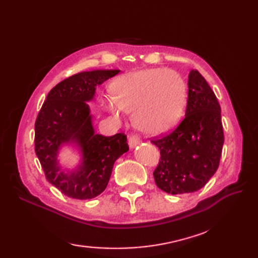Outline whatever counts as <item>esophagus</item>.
Instances as JSON below:
<instances>
[{"label":"esophagus","mask_w":258,"mask_h":258,"mask_svg":"<svg viewBox=\"0 0 258 258\" xmlns=\"http://www.w3.org/2000/svg\"><path fill=\"white\" fill-rule=\"evenodd\" d=\"M140 143V138L137 137V136H131L129 139H128V144L131 148H134L137 144Z\"/></svg>","instance_id":"34e87169"}]
</instances>
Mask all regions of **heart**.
<instances>
[{"label": "heart", "instance_id": "heart-1", "mask_svg": "<svg viewBox=\"0 0 258 258\" xmlns=\"http://www.w3.org/2000/svg\"><path fill=\"white\" fill-rule=\"evenodd\" d=\"M112 96L103 98L114 116L134 111L136 126L150 134L171 128L182 115L186 86L178 73L169 69H146L117 79Z\"/></svg>", "mask_w": 258, "mask_h": 258}]
</instances>
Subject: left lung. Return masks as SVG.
Segmentation results:
<instances>
[{"label":"left lung","instance_id":"8db88e82","mask_svg":"<svg viewBox=\"0 0 258 258\" xmlns=\"http://www.w3.org/2000/svg\"><path fill=\"white\" fill-rule=\"evenodd\" d=\"M160 150L155 183L171 195L202 188L220 165L224 144L221 106L209 84L197 70L188 75L185 117L165 136L152 139Z\"/></svg>","mask_w":258,"mask_h":258}]
</instances>
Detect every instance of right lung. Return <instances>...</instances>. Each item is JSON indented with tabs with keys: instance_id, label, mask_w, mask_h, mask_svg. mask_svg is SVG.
Instances as JSON below:
<instances>
[{
	"instance_id": "add662e5",
	"label": "right lung",
	"mask_w": 258,
	"mask_h": 258,
	"mask_svg": "<svg viewBox=\"0 0 258 258\" xmlns=\"http://www.w3.org/2000/svg\"><path fill=\"white\" fill-rule=\"evenodd\" d=\"M119 70H96L68 77L49 91L35 120V154L47 181L73 199H92L102 192L114 162L129 151L127 137L96 135L88 101L96 87L118 74ZM75 143L81 148L82 163L63 173L57 165L61 145Z\"/></svg>"
}]
</instances>
